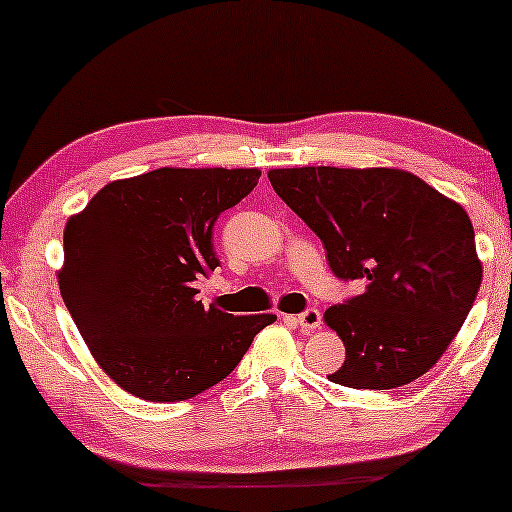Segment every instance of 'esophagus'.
I'll use <instances>...</instances> for the list:
<instances>
[{"label":"esophagus","mask_w":512,"mask_h":512,"mask_svg":"<svg viewBox=\"0 0 512 512\" xmlns=\"http://www.w3.org/2000/svg\"><path fill=\"white\" fill-rule=\"evenodd\" d=\"M296 321H298V326L303 328V331H317V328L321 326V312L314 310V307H310V310L298 314Z\"/></svg>","instance_id":"esophagus-1"}]
</instances>
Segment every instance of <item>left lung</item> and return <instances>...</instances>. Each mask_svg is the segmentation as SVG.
Here are the masks:
<instances>
[{"instance_id": "obj_1", "label": "left lung", "mask_w": 512, "mask_h": 512, "mask_svg": "<svg viewBox=\"0 0 512 512\" xmlns=\"http://www.w3.org/2000/svg\"><path fill=\"white\" fill-rule=\"evenodd\" d=\"M268 179L324 242L335 275L366 282L361 296L324 314L345 345L328 380L396 389L429 373L482 282L464 207L394 167H286Z\"/></svg>"}]
</instances>
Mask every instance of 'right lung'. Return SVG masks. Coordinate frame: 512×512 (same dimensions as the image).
Segmentation results:
<instances>
[{
  "label": "right lung",
  "mask_w": 512,
  "mask_h": 512,
  "mask_svg": "<svg viewBox=\"0 0 512 512\" xmlns=\"http://www.w3.org/2000/svg\"><path fill=\"white\" fill-rule=\"evenodd\" d=\"M261 170L160 167L111 181L65 226L62 300L100 368L128 394L186 401L219 384L275 314L202 305L212 228Z\"/></svg>",
  "instance_id": "add662e5"
}]
</instances>
